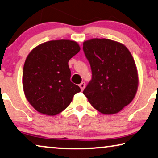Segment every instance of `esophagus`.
I'll return each instance as SVG.
<instances>
[{"label":"esophagus","mask_w":158,"mask_h":158,"mask_svg":"<svg viewBox=\"0 0 158 158\" xmlns=\"http://www.w3.org/2000/svg\"><path fill=\"white\" fill-rule=\"evenodd\" d=\"M79 87H80L81 91H83L84 89H85V82L82 81V82H81L80 85H79Z\"/></svg>","instance_id":"1"}]
</instances>
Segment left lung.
Masks as SVG:
<instances>
[{
    "instance_id": "8db88e82",
    "label": "left lung",
    "mask_w": 158,
    "mask_h": 158,
    "mask_svg": "<svg viewBox=\"0 0 158 158\" xmlns=\"http://www.w3.org/2000/svg\"><path fill=\"white\" fill-rule=\"evenodd\" d=\"M83 50L92 74L84 94L99 112L117 113L137 91V70L131 52L123 44L98 38L84 42Z\"/></svg>"
}]
</instances>
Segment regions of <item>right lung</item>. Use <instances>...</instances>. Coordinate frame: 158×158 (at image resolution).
<instances>
[{"instance_id":"right-lung-1","label":"right lung","mask_w":158,"mask_h":158,"mask_svg":"<svg viewBox=\"0 0 158 158\" xmlns=\"http://www.w3.org/2000/svg\"><path fill=\"white\" fill-rule=\"evenodd\" d=\"M79 50L76 42L60 40L41 44L28 55L23 70V88L27 100L39 113L58 114L81 91L71 81L68 64Z\"/></svg>"}]
</instances>
